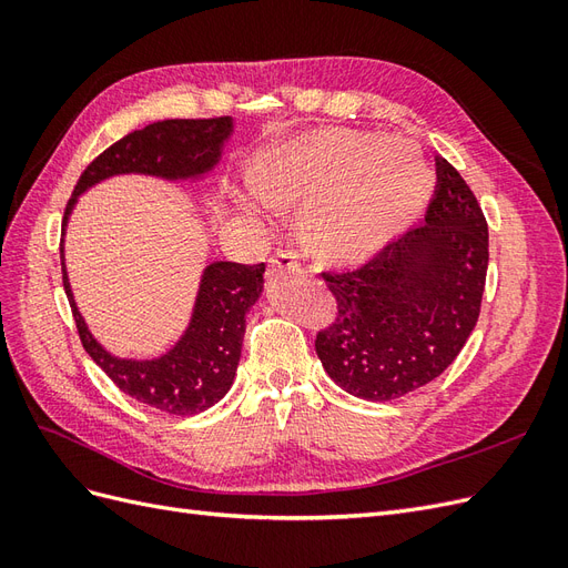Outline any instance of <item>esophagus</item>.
Masks as SVG:
<instances>
[{"instance_id": "esophagus-1", "label": "esophagus", "mask_w": 568, "mask_h": 568, "mask_svg": "<svg viewBox=\"0 0 568 568\" xmlns=\"http://www.w3.org/2000/svg\"><path fill=\"white\" fill-rule=\"evenodd\" d=\"M270 267H272V272H298L301 270V263H298V257H296V253H291V251H277L274 253L272 257H270Z\"/></svg>"}]
</instances>
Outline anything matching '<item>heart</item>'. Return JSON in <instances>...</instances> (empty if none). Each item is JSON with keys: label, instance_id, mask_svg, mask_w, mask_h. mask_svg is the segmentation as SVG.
I'll list each match as a JSON object with an SVG mask.
<instances>
[{"label": "heart", "instance_id": "obj_1", "mask_svg": "<svg viewBox=\"0 0 568 568\" xmlns=\"http://www.w3.org/2000/svg\"><path fill=\"white\" fill-rule=\"evenodd\" d=\"M248 182L272 209H301L307 246L336 261H357L422 215L434 175L412 142L324 130L257 153Z\"/></svg>", "mask_w": 568, "mask_h": 568}]
</instances>
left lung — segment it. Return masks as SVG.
<instances>
[{
  "instance_id": "obj_1",
  "label": "left lung",
  "mask_w": 568,
  "mask_h": 568,
  "mask_svg": "<svg viewBox=\"0 0 568 568\" xmlns=\"http://www.w3.org/2000/svg\"><path fill=\"white\" fill-rule=\"evenodd\" d=\"M422 225L348 272H322L336 320L315 338L324 372L355 398L386 403L434 382L474 332L488 270V222L457 170L436 159Z\"/></svg>"
}]
</instances>
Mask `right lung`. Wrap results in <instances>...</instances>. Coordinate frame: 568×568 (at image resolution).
I'll return each mask as SVG.
<instances>
[{
    "instance_id": "obj_1",
    "label": "right lung",
    "mask_w": 568,
    "mask_h": 568,
    "mask_svg": "<svg viewBox=\"0 0 568 568\" xmlns=\"http://www.w3.org/2000/svg\"><path fill=\"white\" fill-rule=\"evenodd\" d=\"M234 132V120H161L134 130L84 168L73 196L65 205L61 236H65L78 199L115 175H149L168 182H199L222 159V149ZM63 288L78 324L82 348L106 372L109 379L130 398L168 415L189 417L225 398L242 357L246 315L263 294L265 265L215 261L201 274L192 320L173 348L153 359H132L109 353L92 336L80 315L65 272L61 239Z\"/></svg>"
}]
</instances>
